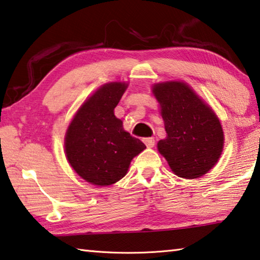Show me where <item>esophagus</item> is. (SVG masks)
<instances>
[{
  "label": "esophagus",
  "instance_id": "esophagus-1",
  "mask_svg": "<svg viewBox=\"0 0 260 260\" xmlns=\"http://www.w3.org/2000/svg\"><path fill=\"white\" fill-rule=\"evenodd\" d=\"M144 143L146 144L147 147H153L154 145H155V140H154V138H152V137H148V138L144 139Z\"/></svg>",
  "mask_w": 260,
  "mask_h": 260
}]
</instances>
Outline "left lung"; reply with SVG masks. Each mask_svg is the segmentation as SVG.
<instances>
[{
  "label": "left lung",
  "mask_w": 260,
  "mask_h": 260,
  "mask_svg": "<svg viewBox=\"0 0 260 260\" xmlns=\"http://www.w3.org/2000/svg\"><path fill=\"white\" fill-rule=\"evenodd\" d=\"M167 138L157 144L171 170L181 178L201 177L216 165L224 146L220 122L183 82L155 84Z\"/></svg>",
  "instance_id": "left-lung-1"
}]
</instances>
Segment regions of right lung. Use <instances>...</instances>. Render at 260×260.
<instances>
[{"label": "right lung", "mask_w": 260, "mask_h": 260, "mask_svg": "<svg viewBox=\"0 0 260 260\" xmlns=\"http://www.w3.org/2000/svg\"><path fill=\"white\" fill-rule=\"evenodd\" d=\"M125 83L103 85L73 118L65 138L67 160L76 174L98 186L112 185L125 176L133 158L146 146L123 130L114 108Z\"/></svg>", "instance_id": "obj_1"}]
</instances>
